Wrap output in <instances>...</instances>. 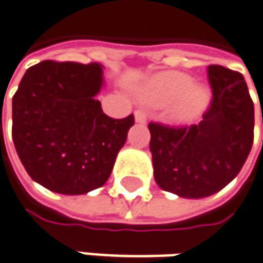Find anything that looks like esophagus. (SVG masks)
I'll use <instances>...</instances> for the list:
<instances>
[{
  "instance_id": "1",
  "label": "esophagus",
  "mask_w": 263,
  "mask_h": 263,
  "mask_svg": "<svg viewBox=\"0 0 263 263\" xmlns=\"http://www.w3.org/2000/svg\"><path fill=\"white\" fill-rule=\"evenodd\" d=\"M135 120H137L138 123H144V122L147 120V113L141 109L135 110Z\"/></svg>"
}]
</instances>
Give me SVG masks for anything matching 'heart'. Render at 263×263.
<instances>
[{
	"label": "heart",
	"mask_w": 263,
	"mask_h": 263,
	"mask_svg": "<svg viewBox=\"0 0 263 263\" xmlns=\"http://www.w3.org/2000/svg\"><path fill=\"white\" fill-rule=\"evenodd\" d=\"M143 98L154 106H166L174 101V118L187 122L196 118L209 101V91L204 86L193 85L189 74L166 72L153 78L144 88Z\"/></svg>",
	"instance_id": "heart-1"
}]
</instances>
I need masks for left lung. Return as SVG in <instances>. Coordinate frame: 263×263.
<instances>
[{
	"label": "left lung",
	"instance_id": "1",
	"mask_svg": "<svg viewBox=\"0 0 263 263\" xmlns=\"http://www.w3.org/2000/svg\"><path fill=\"white\" fill-rule=\"evenodd\" d=\"M208 81L212 98L199 125L148 123L157 185L187 199L208 197L230 184L253 144L255 106L243 74L211 64Z\"/></svg>",
	"mask_w": 263,
	"mask_h": 263
}]
</instances>
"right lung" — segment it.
I'll list each match as a JSON object with an SVG mask.
<instances>
[{"instance_id": "right-lung-1", "label": "right lung", "mask_w": 263, "mask_h": 263, "mask_svg": "<svg viewBox=\"0 0 263 263\" xmlns=\"http://www.w3.org/2000/svg\"><path fill=\"white\" fill-rule=\"evenodd\" d=\"M98 63L44 60L13 97V141L33 181L60 194H85L109 179L134 115L113 119L96 100Z\"/></svg>"}]
</instances>
